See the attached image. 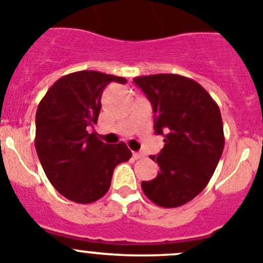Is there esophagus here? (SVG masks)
<instances>
[{"label": "esophagus", "mask_w": 263, "mask_h": 263, "mask_svg": "<svg viewBox=\"0 0 263 263\" xmlns=\"http://www.w3.org/2000/svg\"><path fill=\"white\" fill-rule=\"evenodd\" d=\"M142 157H144V155H142L141 153H132V158H134V159H140V158Z\"/></svg>", "instance_id": "34e87169"}]
</instances>
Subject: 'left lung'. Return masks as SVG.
Returning <instances> with one entry per match:
<instances>
[{
    "instance_id": "left-lung-1",
    "label": "left lung",
    "mask_w": 263,
    "mask_h": 263,
    "mask_svg": "<svg viewBox=\"0 0 263 263\" xmlns=\"http://www.w3.org/2000/svg\"><path fill=\"white\" fill-rule=\"evenodd\" d=\"M154 111V129L164 146L150 159L160 171L142 181L145 195L154 204L176 208L193 200L208 185L225 145L221 111L198 82L178 74L134 78Z\"/></svg>"
}]
</instances>
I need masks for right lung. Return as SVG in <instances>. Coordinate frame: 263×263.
<instances>
[{
    "label": "right lung",
    "mask_w": 263,
    "mask_h": 263,
    "mask_svg": "<svg viewBox=\"0 0 263 263\" xmlns=\"http://www.w3.org/2000/svg\"><path fill=\"white\" fill-rule=\"evenodd\" d=\"M123 77L96 70L70 73L56 81L35 113V150L48 181L72 202L88 204L110 187L113 171L132 157L124 142L108 145L87 127L98 123L101 95Z\"/></svg>",
    "instance_id": "obj_1"
}]
</instances>
